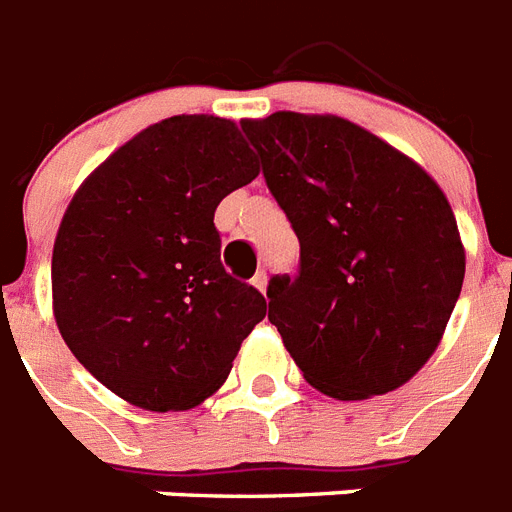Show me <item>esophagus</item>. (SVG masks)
I'll use <instances>...</instances> for the list:
<instances>
[{"label": "esophagus", "mask_w": 512, "mask_h": 512, "mask_svg": "<svg viewBox=\"0 0 512 512\" xmlns=\"http://www.w3.org/2000/svg\"><path fill=\"white\" fill-rule=\"evenodd\" d=\"M253 285H256V287H259V290H261V293H266V282H269V277H266V272H264V269H259V272H256V274H253Z\"/></svg>", "instance_id": "esophagus-1"}]
</instances>
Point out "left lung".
<instances>
[{
  "label": "left lung",
  "instance_id": "8db88e82",
  "mask_svg": "<svg viewBox=\"0 0 512 512\" xmlns=\"http://www.w3.org/2000/svg\"><path fill=\"white\" fill-rule=\"evenodd\" d=\"M266 188L301 243L266 287L269 322L308 384L337 400L416 374L458 303L466 253L445 193L408 156L342 117L246 120Z\"/></svg>",
  "mask_w": 512,
  "mask_h": 512
}]
</instances>
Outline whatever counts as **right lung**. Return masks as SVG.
I'll list each match as a JSON object with an SVG mask.
<instances>
[{"mask_svg": "<svg viewBox=\"0 0 512 512\" xmlns=\"http://www.w3.org/2000/svg\"><path fill=\"white\" fill-rule=\"evenodd\" d=\"M232 120L180 114L114 151L67 206L52 256L54 319L104 387L146 411L217 392L264 295L219 259L214 211L259 175Z\"/></svg>", "mask_w": 512, "mask_h": 512, "instance_id": "obj_1", "label": "right lung"}]
</instances>
